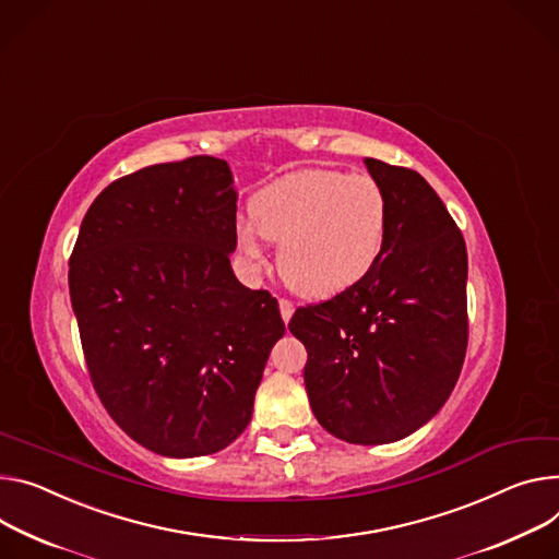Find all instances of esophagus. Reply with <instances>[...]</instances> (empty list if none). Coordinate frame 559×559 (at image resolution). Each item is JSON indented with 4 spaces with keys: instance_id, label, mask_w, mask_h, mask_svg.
<instances>
[{
    "instance_id": "34e87169",
    "label": "esophagus",
    "mask_w": 559,
    "mask_h": 559,
    "mask_svg": "<svg viewBox=\"0 0 559 559\" xmlns=\"http://www.w3.org/2000/svg\"><path fill=\"white\" fill-rule=\"evenodd\" d=\"M278 310H281V317H283V321H285V323H289V319H292V314H294V306H292V300H287V298H281V300H278Z\"/></svg>"
}]
</instances>
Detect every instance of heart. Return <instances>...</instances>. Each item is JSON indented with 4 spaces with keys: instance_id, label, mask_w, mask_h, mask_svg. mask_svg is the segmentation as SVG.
Listing matches in <instances>:
<instances>
[{
    "instance_id": "1",
    "label": "heart",
    "mask_w": 559,
    "mask_h": 559,
    "mask_svg": "<svg viewBox=\"0 0 559 559\" xmlns=\"http://www.w3.org/2000/svg\"><path fill=\"white\" fill-rule=\"evenodd\" d=\"M388 236L383 187L366 174L306 169L251 200L236 221V245L251 272L270 265L267 240L281 242L278 267L308 298H330L359 283L379 261Z\"/></svg>"
}]
</instances>
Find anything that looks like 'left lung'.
<instances>
[{"label": "left lung", "instance_id": "8db88e82", "mask_svg": "<svg viewBox=\"0 0 559 559\" xmlns=\"http://www.w3.org/2000/svg\"><path fill=\"white\" fill-rule=\"evenodd\" d=\"M388 200L374 267L289 332L319 424L347 443H392L426 426L460 379L466 345L468 253L441 198L413 169L364 160Z\"/></svg>", "mask_w": 559, "mask_h": 559}]
</instances>
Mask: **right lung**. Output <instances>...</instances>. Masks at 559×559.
I'll list each match as a JSON object with an SVG mask.
<instances>
[{"mask_svg": "<svg viewBox=\"0 0 559 559\" xmlns=\"http://www.w3.org/2000/svg\"><path fill=\"white\" fill-rule=\"evenodd\" d=\"M236 202L225 160L193 156L111 182L69 261L93 388L140 445L174 460L227 448L249 424L278 302L229 263Z\"/></svg>", "mask_w": 559, "mask_h": 559, "instance_id": "1", "label": "right lung"}]
</instances>
